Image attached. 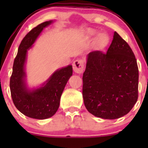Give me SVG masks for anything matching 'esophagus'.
I'll list each match as a JSON object with an SVG mask.
<instances>
[{
    "label": "esophagus",
    "mask_w": 148,
    "mask_h": 148,
    "mask_svg": "<svg viewBox=\"0 0 148 148\" xmlns=\"http://www.w3.org/2000/svg\"><path fill=\"white\" fill-rule=\"evenodd\" d=\"M84 66V62L82 59H77L73 63V69H74V72L77 73V74H82V73Z\"/></svg>",
    "instance_id": "obj_1"
}]
</instances>
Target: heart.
Segmentation results:
<instances>
[{
    "instance_id": "b5f03b06",
    "label": "heart",
    "mask_w": 148,
    "mask_h": 148,
    "mask_svg": "<svg viewBox=\"0 0 148 148\" xmlns=\"http://www.w3.org/2000/svg\"><path fill=\"white\" fill-rule=\"evenodd\" d=\"M87 33L89 36H95L97 34V32L93 29H89ZM97 42L101 49H104L108 45L109 42H110V38L107 34H104V33H100L97 36Z\"/></svg>"
}]
</instances>
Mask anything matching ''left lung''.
I'll use <instances>...</instances> for the list:
<instances>
[{
  "label": "left lung",
  "mask_w": 148,
  "mask_h": 148,
  "mask_svg": "<svg viewBox=\"0 0 148 148\" xmlns=\"http://www.w3.org/2000/svg\"><path fill=\"white\" fill-rule=\"evenodd\" d=\"M138 79L135 54L115 31L107 53L95 51L87 55L82 77L86 110L107 120L125 115L138 100Z\"/></svg>",
  "instance_id": "left-lung-1"
}]
</instances>
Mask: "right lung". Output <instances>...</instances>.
<instances>
[{
	"label": "right lung",
	"mask_w": 148,
	"mask_h": 148,
	"mask_svg": "<svg viewBox=\"0 0 148 148\" xmlns=\"http://www.w3.org/2000/svg\"><path fill=\"white\" fill-rule=\"evenodd\" d=\"M53 21L44 22L33 28L23 38L18 49L10 79L11 97L16 108L24 115L44 120L54 115L60 104L62 94L72 75V66L56 70L39 87L29 88L26 83V62L28 50L33 46L44 28Z\"/></svg>",
	"instance_id": "obj_1"
}]
</instances>
